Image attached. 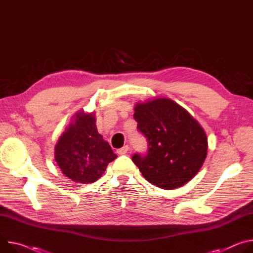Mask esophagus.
Wrapping results in <instances>:
<instances>
[{"instance_id": "34e87169", "label": "esophagus", "mask_w": 253, "mask_h": 253, "mask_svg": "<svg viewBox=\"0 0 253 253\" xmlns=\"http://www.w3.org/2000/svg\"><path fill=\"white\" fill-rule=\"evenodd\" d=\"M127 151H128V146H125V147H123V148H121V149L118 150V154H120V155H125V154L127 153Z\"/></svg>"}]
</instances>
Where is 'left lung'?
<instances>
[{
  "label": "left lung",
  "instance_id": "left-lung-1",
  "mask_svg": "<svg viewBox=\"0 0 253 253\" xmlns=\"http://www.w3.org/2000/svg\"><path fill=\"white\" fill-rule=\"evenodd\" d=\"M133 118L148 148L131 160L151 184L172 190L198 173L207 156V136L186 109L171 99L158 98L137 103Z\"/></svg>",
  "mask_w": 253,
  "mask_h": 253
}]
</instances>
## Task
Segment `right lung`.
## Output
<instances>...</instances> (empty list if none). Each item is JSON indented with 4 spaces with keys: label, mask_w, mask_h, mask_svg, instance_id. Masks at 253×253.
<instances>
[{
    "label": "right lung",
    "mask_w": 253,
    "mask_h": 253,
    "mask_svg": "<svg viewBox=\"0 0 253 253\" xmlns=\"http://www.w3.org/2000/svg\"><path fill=\"white\" fill-rule=\"evenodd\" d=\"M95 123L93 114L78 112L55 147V160L62 173L77 183L95 182L117 159Z\"/></svg>",
    "instance_id": "obj_1"
}]
</instances>
